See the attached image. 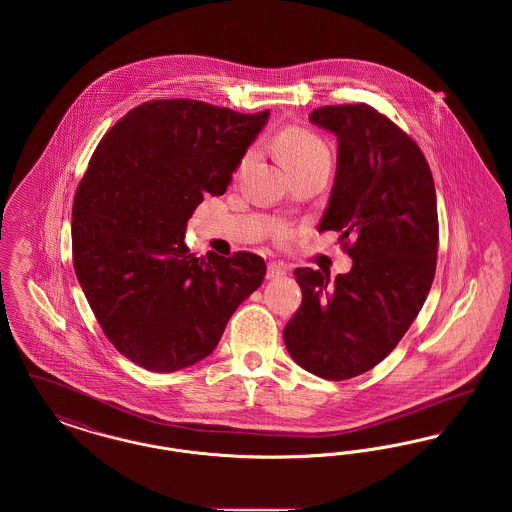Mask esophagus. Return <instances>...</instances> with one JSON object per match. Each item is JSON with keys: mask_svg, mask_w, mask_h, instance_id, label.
<instances>
[{"mask_svg": "<svg viewBox=\"0 0 512 512\" xmlns=\"http://www.w3.org/2000/svg\"><path fill=\"white\" fill-rule=\"evenodd\" d=\"M288 270L284 265H280V263H268L267 267V278L270 280H274V278H280V276H284Z\"/></svg>", "mask_w": 512, "mask_h": 512, "instance_id": "1", "label": "esophagus"}]
</instances>
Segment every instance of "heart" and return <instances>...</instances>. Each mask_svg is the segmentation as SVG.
<instances>
[{"mask_svg": "<svg viewBox=\"0 0 512 512\" xmlns=\"http://www.w3.org/2000/svg\"><path fill=\"white\" fill-rule=\"evenodd\" d=\"M274 149L284 169L305 165L315 159H328V149L322 144V140L303 128H286L284 132H280L274 142ZM286 234L288 232L282 228L280 236Z\"/></svg>", "mask_w": 512, "mask_h": 512, "instance_id": "obj_1", "label": "heart"}]
</instances>
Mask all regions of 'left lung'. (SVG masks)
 <instances>
[{
    "instance_id": "obj_1",
    "label": "left lung",
    "mask_w": 512,
    "mask_h": 512,
    "mask_svg": "<svg viewBox=\"0 0 512 512\" xmlns=\"http://www.w3.org/2000/svg\"><path fill=\"white\" fill-rule=\"evenodd\" d=\"M309 121L338 138V163L318 232L353 240L347 274L293 272L303 301L284 328L293 361L326 380H347L384 361L432 288L438 203L420 147L370 105H328Z\"/></svg>"
}]
</instances>
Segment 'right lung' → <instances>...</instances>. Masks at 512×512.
<instances>
[{
    "label": "right lung",
    "mask_w": 512,
    "mask_h": 512,
    "mask_svg": "<svg viewBox=\"0 0 512 512\" xmlns=\"http://www.w3.org/2000/svg\"><path fill=\"white\" fill-rule=\"evenodd\" d=\"M268 117L157 99L124 115L94 151L74 195V272L132 363L176 372L203 361L263 284L259 255L195 257L184 234L203 197L226 192Z\"/></svg>",
    "instance_id": "add662e5"
}]
</instances>
